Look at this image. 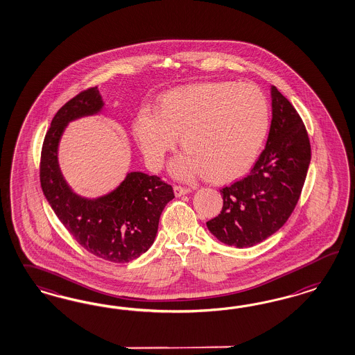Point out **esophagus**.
Instances as JSON below:
<instances>
[{"label": "esophagus", "mask_w": 355, "mask_h": 355, "mask_svg": "<svg viewBox=\"0 0 355 355\" xmlns=\"http://www.w3.org/2000/svg\"><path fill=\"white\" fill-rule=\"evenodd\" d=\"M189 193H191V187H186V186H181V184H175L174 186V193L177 196H181V195Z\"/></svg>", "instance_id": "obj_1"}]
</instances>
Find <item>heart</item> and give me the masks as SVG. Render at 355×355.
Segmentation results:
<instances>
[{"label":"heart","mask_w":355,"mask_h":355,"mask_svg":"<svg viewBox=\"0 0 355 355\" xmlns=\"http://www.w3.org/2000/svg\"><path fill=\"white\" fill-rule=\"evenodd\" d=\"M268 126V103L259 88L215 82L164 94L155 112L140 109L132 130L150 169L162 168L178 135L186 155L174 162L175 174L203 173L224 183L248 172Z\"/></svg>","instance_id":"obj_1"}]
</instances>
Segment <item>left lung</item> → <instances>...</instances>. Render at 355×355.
I'll return each mask as SVG.
<instances>
[{
  "mask_svg": "<svg viewBox=\"0 0 355 355\" xmlns=\"http://www.w3.org/2000/svg\"><path fill=\"white\" fill-rule=\"evenodd\" d=\"M266 148L246 177L220 190L224 205L207 221L229 246L251 248L276 233L300 200L311 162V144L301 116L275 86Z\"/></svg>",
  "mask_w": 355,
  "mask_h": 355,
  "instance_id": "left-lung-1",
  "label": "left lung"
}]
</instances>
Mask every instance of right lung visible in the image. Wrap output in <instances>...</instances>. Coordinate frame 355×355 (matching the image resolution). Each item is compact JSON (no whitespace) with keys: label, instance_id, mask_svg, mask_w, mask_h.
I'll return each instance as SVG.
<instances>
[{"label":"right lung","instance_id":"obj_1","mask_svg":"<svg viewBox=\"0 0 355 355\" xmlns=\"http://www.w3.org/2000/svg\"><path fill=\"white\" fill-rule=\"evenodd\" d=\"M103 107L97 87L87 88L55 113L44 138L40 183L48 203L76 242L97 258L128 263L155 241L162 212L173 198L172 184L157 175L132 172L113 193L95 200L70 190L57 162L58 141L67 122Z\"/></svg>","mask_w":355,"mask_h":355}]
</instances>
